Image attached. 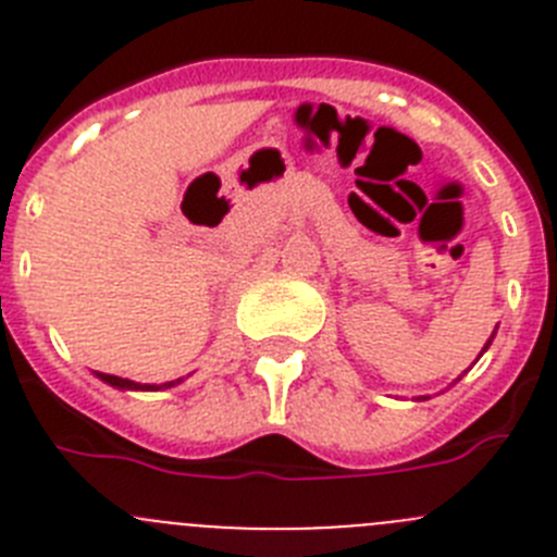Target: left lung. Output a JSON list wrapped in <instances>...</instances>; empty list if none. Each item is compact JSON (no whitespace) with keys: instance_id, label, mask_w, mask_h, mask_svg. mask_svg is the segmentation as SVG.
Wrapping results in <instances>:
<instances>
[{"instance_id":"1","label":"left lung","mask_w":557,"mask_h":557,"mask_svg":"<svg viewBox=\"0 0 557 557\" xmlns=\"http://www.w3.org/2000/svg\"><path fill=\"white\" fill-rule=\"evenodd\" d=\"M496 334V332H494ZM494 334H491V339H494ZM491 339H488V343H485V348H482V351H488V346H491ZM482 351H480V357H482Z\"/></svg>"}]
</instances>
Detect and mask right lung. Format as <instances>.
Listing matches in <instances>:
<instances>
[{
  "mask_svg": "<svg viewBox=\"0 0 557 557\" xmlns=\"http://www.w3.org/2000/svg\"><path fill=\"white\" fill-rule=\"evenodd\" d=\"M97 376L111 387H120V391H161V387H172L175 382H164V385H139V382H131V379H122V376H113V373H97ZM181 382V379H178Z\"/></svg>",
  "mask_w": 557,
  "mask_h": 557,
  "instance_id": "1",
  "label": "right lung"
}]
</instances>
